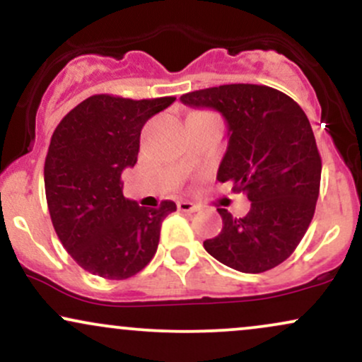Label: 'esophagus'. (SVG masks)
Returning a JSON list of instances; mask_svg holds the SVG:
<instances>
[{"instance_id": "obj_1", "label": "esophagus", "mask_w": 362, "mask_h": 362, "mask_svg": "<svg viewBox=\"0 0 362 362\" xmlns=\"http://www.w3.org/2000/svg\"><path fill=\"white\" fill-rule=\"evenodd\" d=\"M178 211H182V213H195L197 211V206H194L192 202H187V201H182L177 204Z\"/></svg>"}]
</instances>
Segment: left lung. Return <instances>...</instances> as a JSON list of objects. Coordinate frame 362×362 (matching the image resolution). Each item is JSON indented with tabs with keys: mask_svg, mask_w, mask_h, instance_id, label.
<instances>
[{
	"mask_svg": "<svg viewBox=\"0 0 362 362\" xmlns=\"http://www.w3.org/2000/svg\"><path fill=\"white\" fill-rule=\"evenodd\" d=\"M180 100L221 112L230 141L218 180L233 182L252 202L243 218L219 207L223 230L204 248L235 271H271L296 250L317 206L322 158L308 117L282 91L250 83L190 91Z\"/></svg>",
	"mask_w": 362,
	"mask_h": 362,
	"instance_id": "8db88e82",
	"label": "left lung"
}]
</instances>
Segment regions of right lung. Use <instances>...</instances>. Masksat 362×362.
<instances>
[{"label": "right lung", "mask_w": 362, "mask_h": 362, "mask_svg": "<svg viewBox=\"0 0 362 362\" xmlns=\"http://www.w3.org/2000/svg\"><path fill=\"white\" fill-rule=\"evenodd\" d=\"M175 97L93 95L62 117L44 165L45 197L62 247L80 267L105 279L136 276L155 257L161 223L177 211L156 209L122 194L120 175L138 161L141 129Z\"/></svg>", "instance_id": "1"}]
</instances>
